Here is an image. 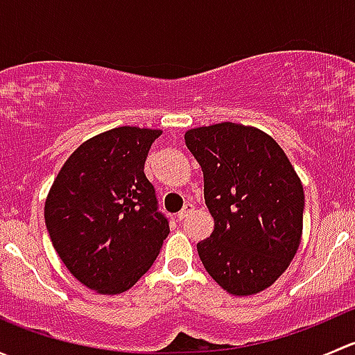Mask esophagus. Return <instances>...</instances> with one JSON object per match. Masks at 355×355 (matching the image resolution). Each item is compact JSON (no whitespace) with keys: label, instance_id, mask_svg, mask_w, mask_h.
Masks as SVG:
<instances>
[{"label":"esophagus","instance_id":"esophagus-1","mask_svg":"<svg viewBox=\"0 0 355 355\" xmlns=\"http://www.w3.org/2000/svg\"><path fill=\"white\" fill-rule=\"evenodd\" d=\"M194 209H196L194 204H192V202H187V204H185V206H184V209H182L180 213L177 214V218H178V220H180V221H182V220H185V218L191 216V214L194 213Z\"/></svg>","mask_w":355,"mask_h":355}]
</instances>
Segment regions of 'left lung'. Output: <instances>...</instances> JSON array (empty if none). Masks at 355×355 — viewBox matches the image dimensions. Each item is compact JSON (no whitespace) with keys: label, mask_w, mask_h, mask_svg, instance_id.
I'll return each instance as SVG.
<instances>
[{"label":"left lung","mask_w":355,"mask_h":355,"mask_svg":"<svg viewBox=\"0 0 355 355\" xmlns=\"http://www.w3.org/2000/svg\"><path fill=\"white\" fill-rule=\"evenodd\" d=\"M185 144L204 173V199L214 218L198 244L207 273L232 295L271 287L302 237L304 189L284 149L256 127L223 123L191 128Z\"/></svg>","instance_id":"obj_1"}]
</instances>
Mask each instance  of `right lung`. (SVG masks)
<instances>
[{
	"instance_id": "obj_1",
	"label": "right lung",
	"mask_w": 355,
	"mask_h": 355,
	"mask_svg": "<svg viewBox=\"0 0 355 355\" xmlns=\"http://www.w3.org/2000/svg\"><path fill=\"white\" fill-rule=\"evenodd\" d=\"M161 130L118 127L78 146L53 182L44 220L67 270L103 295L137 284L170 234L144 173Z\"/></svg>"
}]
</instances>
